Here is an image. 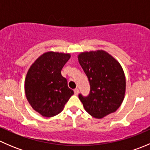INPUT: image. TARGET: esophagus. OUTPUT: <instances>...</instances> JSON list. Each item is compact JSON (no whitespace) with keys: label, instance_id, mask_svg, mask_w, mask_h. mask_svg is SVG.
<instances>
[{"label":"esophagus","instance_id":"obj_1","mask_svg":"<svg viewBox=\"0 0 150 150\" xmlns=\"http://www.w3.org/2000/svg\"><path fill=\"white\" fill-rule=\"evenodd\" d=\"M74 93H75V95H78V93H79V90H78V88L74 89Z\"/></svg>","mask_w":150,"mask_h":150}]
</instances>
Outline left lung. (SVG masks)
<instances>
[{
    "instance_id": "8db88e82",
    "label": "left lung",
    "mask_w": 150,
    "mask_h": 150,
    "mask_svg": "<svg viewBox=\"0 0 150 150\" xmlns=\"http://www.w3.org/2000/svg\"><path fill=\"white\" fill-rule=\"evenodd\" d=\"M78 59L91 86L88 96L79 95L86 111L98 119L115 112L125 97L126 82L122 66L103 50L81 52Z\"/></svg>"
}]
</instances>
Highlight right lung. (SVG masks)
<instances>
[{
    "label": "right lung",
    "mask_w": 150,
    "mask_h": 150,
    "mask_svg": "<svg viewBox=\"0 0 150 150\" xmlns=\"http://www.w3.org/2000/svg\"><path fill=\"white\" fill-rule=\"evenodd\" d=\"M71 55L48 51L40 55L29 68L25 81L27 99L32 108L46 117L59 114L74 91L61 70Z\"/></svg>",
    "instance_id": "obj_1"
}]
</instances>
